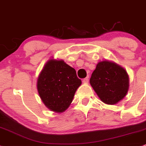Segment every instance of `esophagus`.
<instances>
[{
	"mask_svg": "<svg viewBox=\"0 0 146 146\" xmlns=\"http://www.w3.org/2000/svg\"><path fill=\"white\" fill-rule=\"evenodd\" d=\"M83 82L84 83H88V82H89V78H88V77H86L85 78H84V79L83 80Z\"/></svg>",
	"mask_w": 146,
	"mask_h": 146,
	"instance_id": "esophagus-1",
	"label": "esophagus"
}]
</instances>
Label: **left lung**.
Here are the masks:
<instances>
[{
  "label": "left lung",
  "mask_w": 146,
  "mask_h": 146,
  "mask_svg": "<svg viewBox=\"0 0 146 146\" xmlns=\"http://www.w3.org/2000/svg\"><path fill=\"white\" fill-rule=\"evenodd\" d=\"M90 84L104 103L117 104L123 100L129 88V77L124 68L113 61L104 60L96 65Z\"/></svg>",
  "instance_id": "obj_1"
}]
</instances>
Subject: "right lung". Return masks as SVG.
Wrapping results in <instances>:
<instances>
[{
  "label": "right lung",
  "mask_w": 146,
  "mask_h": 146,
  "mask_svg": "<svg viewBox=\"0 0 146 146\" xmlns=\"http://www.w3.org/2000/svg\"><path fill=\"white\" fill-rule=\"evenodd\" d=\"M81 83L73 68L62 59L52 58L46 63L39 74L37 89L46 107L61 113L70 107Z\"/></svg>",
  "instance_id": "add662e5"
}]
</instances>
